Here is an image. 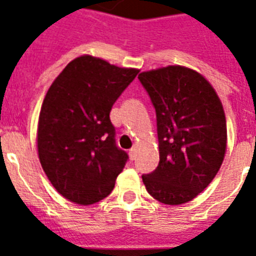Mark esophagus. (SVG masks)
I'll list each match as a JSON object with an SVG mask.
<instances>
[{"instance_id":"34e87169","label":"esophagus","mask_w":256,"mask_h":256,"mask_svg":"<svg viewBox=\"0 0 256 256\" xmlns=\"http://www.w3.org/2000/svg\"><path fill=\"white\" fill-rule=\"evenodd\" d=\"M136 152H138V148H136V147H132V148L130 150V158L132 160V161L136 158Z\"/></svg>"}]
</instances>
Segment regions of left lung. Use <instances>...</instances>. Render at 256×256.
Returning <instances> with one entry per match:
<instances>
[{
  "label": "left lung",
  "mask_w": 256,
  "mask_h": 256,
  "mask_svg": "<svg viewBox=\"0 0 256 256\" xmlns=\"http://www.w3.org/2000/svg\"><path fill=\"white\" fill-rule=\"evenodd\" d=\"M156 108L160 164L143 174L151 196L164 204H182L212 182L226 150V120L221 100L202 74L186 66L142 72Z\"/></svg>",
  "instance_id": "8db88e82"
}]
</instances>
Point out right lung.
Here are the masks:
<instances>
[{"instance_id":"obj_1","label":"right lung","mask_w":256,"mask_h":256,"mask_svg":"<svg viewBox=\"0 0 256 256\" xmlns=\"http://www.w3.org/2000/svg\"><path fill=\"white\" fill-rule=\"evenodd\" d=\"M138 74L82 56L50 86L39 113L38 156L65 199L87 206L113 191L128 154L116 144L110 110Z\"/></svg>"}]
</instances>
